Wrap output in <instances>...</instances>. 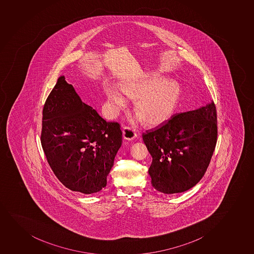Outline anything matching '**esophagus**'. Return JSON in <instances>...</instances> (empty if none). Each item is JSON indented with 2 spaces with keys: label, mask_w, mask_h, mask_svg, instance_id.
I'll return each mask as SVG.
<instances>
[{
  "label": "esophagus",
  "mask_w": 254,
  "mask_h": 254,
  "mask_svg": "<svg viewBox=\"0 0 254 254\" xmlns=\"http://www.w3.org/2000/svg\"><path fill=\"white\" fill-rule=\"evenodd\" d=\"M122 132H123L124 139H127V140H132L137 136L135 129L131 128V127H128V126H125Z\"/></svg>",
  "instance_id": "obj_1"
}]
</instances>
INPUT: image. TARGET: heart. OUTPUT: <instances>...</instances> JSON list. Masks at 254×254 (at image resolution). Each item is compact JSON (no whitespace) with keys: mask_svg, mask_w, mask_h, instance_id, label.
I'll list each match as a JSON object with an SVG mask.
<instances>
[{"mask_svg":"<svg viewBox=\"0 0 254 254\" xmlns=\"http://www.w3.org/2000/svg\"><path fill=\"white\" fill-rule=\"evenodd\" d=\"M120 89L128 99H136L134 111L139 114L136 121L144 120L149 126H160L168 121L179 100V86L158 74H148L138 79L124 81ZM106 97L112 104L113 115H117L126 107V99L115 88H108Z\"/></svg>","mask_w":254,"mask_h":254,"instance_id":"heart-1","label":"heart"}]
</instances>
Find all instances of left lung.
Returning a JSON list of instances; mask_svg holds the SVG:
<instances>
[{
	"label": "left lung",
	"mask_w": 254,
	"mask_h": 254,
	"mask_svg": "<svg viewBox=\"0 0 254 254\" xmlns=\"http://www.w3.org/2000/svg\"><path fill=\"white\" fill-rule=\"evenodd\" d=\"M152 156L151 184L164 194L184 192L206 173L217 140L213 102L198 110L174 115L142 134Z\"/></svg>",
	"instance_id": "8db88e82"
}]
</instances>
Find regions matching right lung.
Segmentation results:
<instances>
[{
    "instance_id": "right-lung-1",
    "label": "right lung",
    "mask_w": 254,
    "mask_h": 254,
    "mask_svg": "<svg viewBox=\"0 0 254 254\" xmlns=\"http://www.w3.org/2000/svg\"><path fill=\"white\" fill-rule=\"evenodd\" d=\"M41 144L62 184L73 191L94 194L106 187L122 131L120 124L104 121L82 102L61 76L43 106Z\"/></svg>"
}]
</instances>
